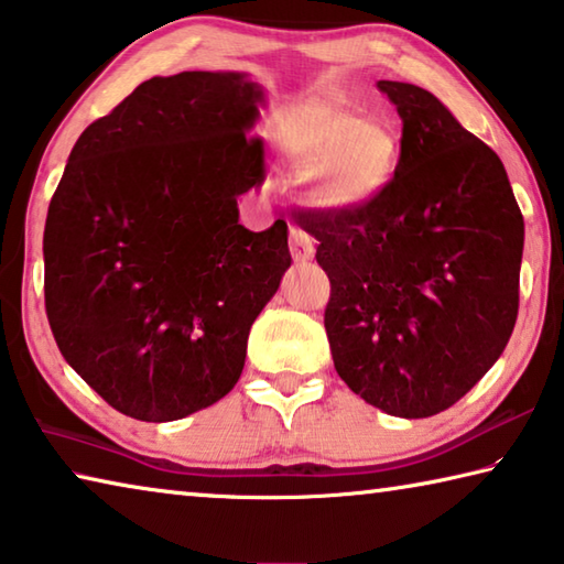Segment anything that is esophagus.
Returning <instances> with one entry per match:
<instances>
[{"mask_svg":"<svg viewBox=\"0 0 564 564\" xmlns=\"http://www.w3.org/2000/svg\"><path fill=\"white\" fill-rule=\"evenodd\" d=\"M290 252L297 262H310L315 257V239H312L304 229L292 227L290 229Z\"/></svg>","mask_w":564,"mask_h":564,"instance_id":"34e87169","label":"esophagus"}]
</instances>
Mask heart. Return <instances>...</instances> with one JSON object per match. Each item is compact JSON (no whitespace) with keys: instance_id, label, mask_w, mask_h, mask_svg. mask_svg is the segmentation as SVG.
Wrapping results in <instances>:
<instances>
[{"instance_id":"b5f03b06","label":"heart","mask_w":564,"mask_h":564,"mask_svg":"<svg viewBox=\"0 0 564 564\" xmlns=\"http://www.w3.org/2000/svg\"><path fill=\"white\" fill-rule=\"evenodd\" d=\"M290 167L304 175L307 197L329 212L375 205L400 172L402 134L387 119L312 105L290 115L274 134Z\"/></svg>"}]
</instances>
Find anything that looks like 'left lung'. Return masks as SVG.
I'll return each instance as SVG.
<instances>
[{"label": "left lung", "mask_w": 564, "mask_h": 564, "mask_svg": "<svg viewBox=\"0 0 564 564\" xmlns=\"http://www.w3.org/2000/svg\"><path fill=\"white\" fill-rule=\"evenodd\" d=\"M402 119V164L357 212H302L332 294L337 375L367 404L432 417L505 352L520 304L524 221L505 164L427 89L377 82Z\"/></svg>", "instance_id": "obj_1"}]
</instances>
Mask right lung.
<instances>
[{
	"mask_svg": "<svg viewBox=\"0 0 564 564\" xmlns=\"http://www.w3.org/2000/svg\"><path fill=\"white\" fill-rule=\"evenodd\" d=\"M245 72L142 82L79 134L44 225V304L67 365L127 417L219 402L292 257L288 221L239 225L262 180Z\"/></svg>",
	"mask_w": 564,
	"mask_h": 564,
	"instance_id": "1",
	"label": "right lung"
}]
</instances>
